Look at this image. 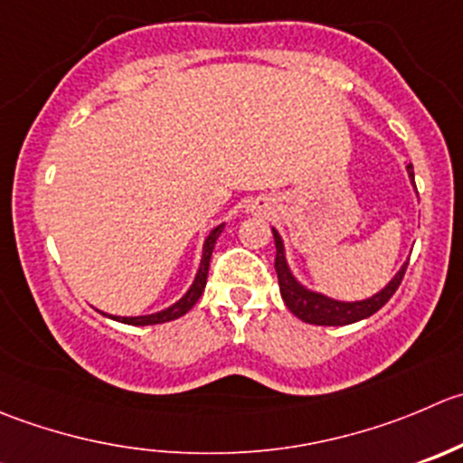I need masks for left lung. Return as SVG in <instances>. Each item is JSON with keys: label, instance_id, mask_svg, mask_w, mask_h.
<instances>
[{"label": "left lung", "instance_id": "1", "mask_svg": "<svg viewBox=\"0 0 463 463\" xmlns=\"http://www.w3.org/2000/svg\"><path fill=\"white\" fill-rule=\"evenodd\" d=\"M407 172L410 178L414 181V167L407 165ZM273 240H276V273H278V285H280L282 300H285L287 307L305 323H312V326H348V323L362 321V318L371 317V314L378 312L393 294L401 287L402 276H405V269L396 273L392 282L384 287L380 294L371 296L366 300H357V303H341V300H332L327 296L314 294L307 291L303 285L294 280V276L289 273L285 262V249H282V240L276 231H273Z\"/></svg>", "mask_w": 463, "mask_h": 463}]
</instances>
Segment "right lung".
Masks as SVG:
<instances>
[{"label": "right lung", "instance_id": "add662e5", "mask_svg": "<svg viewBox=\"0 0 463 463\" xmlns=\"http://www.w3.org/2000/svg\"><path fill=\"white\" fill-rule=\"evenodd\" d=\"M222 231H223V226H217L208 235V240H205V244H203V258H201L199 273H196L194 282H192V287H190V291H187V294L183 296L178 303H174L172 307L163 309V312H158V314H149V317H112V318H115V321L128 323V326H156V323L174 321V318H178V317H183L185 312H190V309L194 307V303L201 298V294H203V289H205V282H208L210 258H213L214 241H217V237L222 235Z\"/></svg>", "mask_w": 463, "mask_h": 463}]
</instances>
